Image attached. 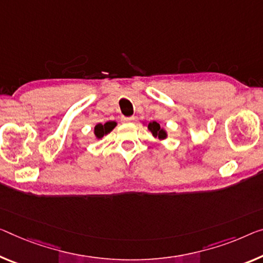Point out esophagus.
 I'll return each mask as SVG.
<instances>
[{"mask_svg":"<svg viewBox=\"0 0 263 263\" xmlns=\"http://www.w3.org/2000/svg\"><path fill=\"white\" fill-rule=\"evenodd\" d=\"M135 118L134 116H132V118H122V121L124 123H130V122H134Z\"/></svg>","mask_w":263,"mask_h":263,"instance_id":"1","label":"esophagus"}]
</instances>
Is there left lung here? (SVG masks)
<instances>
[{
	"label": "left lung",
	"instance_id": "1",
	"mask_svg": "<svg viewBox=\"0 0 263 263\" xmlns=\"http://www.w3.org/2000/svg\"><path fill=\"white\" fill-rule=\"evenodd\" d=\"M145 124H147V123H145ZM147 126H148V130L152 133L153 136H154V137H157V139H159V140H165V139H167V136H168L167 130H165L164 128L160 127V124L157 123L156 121L149 122Z\"/></svg>",
	"mask_w": 263,
	"mask_h": 263
}]
</instances>
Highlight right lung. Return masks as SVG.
<instances>
[{"mask_svg": "<svg viewBox=\"0 0 263 263\" xmlns=\"http://www.w3.org/2000/svg\"><path fill=\"white\" fill-rule=\"evenodd\" d=\"M116 126H118V123L115 122V121H109V122H106V123H99L96 124V126L94 127V136L95 139H102V137L104 135H107L110 133L112 129H114Z\"/></svg>", "mask_w": 263, "mask_h": 263, "instance_id": "1", "label": "right lung"}]
</instances>
